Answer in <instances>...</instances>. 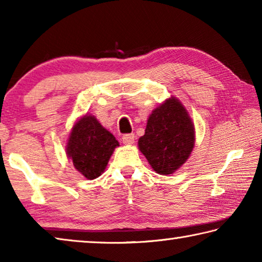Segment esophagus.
<instances>
[{"label": "esophagus", "mask_w": 262, "mask_h": 262, "mask_svg": "<svg viewBox=\"0 0 262 262\" xmlns=\"http://www.w3.org/2000/svg\"><path fill=\"white\" fill-rule=\"evenodd\" d=\"M134 141H135V135L134 134H125L122 136L123 144L130 145V144L134 143Z\"/></svg>", "instance_id": "esophagus-1"}]
</instances>
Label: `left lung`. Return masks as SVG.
Masks as SVG:
<instances>
[{"label": "left lung", "mask_w": 262, "mask_h": 262, "mask_svg": "<svg viewBox=\"0 0 262 262\" xmlns=\"http://www.w3.org/2000/svg\"><path fill=\"white\" fill-rule=\"evenodd\" d=\"M144 132L137 144L158 174L174 173L193 151L194 123L177 97H170L152 111Z\"/></svg>", "instance_id": "left-lung-1"}]
</instances>
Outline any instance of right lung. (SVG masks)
I'll return each instance as SVG.
<instances>
[{
    "instance_id": "1",
    "label": "right lung",
    "mask_w": 262,
    "mask_h": 262,
    "mask_svg": "<svg viewBox=\"0 0 262 262\" xmlns=\"http://www.w3.org/2000/svg\"><path fill=\"white\" fill-rule=\"evenodd\" d=\"M119 142L92 114H84L69 133L66 152L84 178H98L105 171Z\"/></svg>"
}]
</instances>
